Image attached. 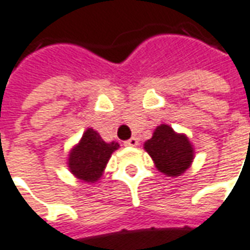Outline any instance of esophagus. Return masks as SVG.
<instances>
[{
	"label": "esophagus",
	"mask_w": 250,
	"mask_h": 250,
	"mask_svg": "<svg viewBox=\"0 0 250 250\" xmlns=\"http://www.w3.org/2000/svg\"><path fill=\"white\" fill-rule=\"evenodd\" d=\"M125 146H137L138 145V138H135V137H132L128 141H125Z\"/></svg>",
	"instance_id": "1"
}]
</instances>
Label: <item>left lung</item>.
<instances>
[{
  "label": "left lung",
  "mask_w": 250,
  "mask_h": 250,
  "mask_svg": "<svg viewBox=\"0 0 250 250\" xmlns=\"http://www.w3.org/2000/svg\"><path fill=\"white\" fill-rule=\"evenodd\" d=\"M144 147L153 159L156 168L167 176H179L191 166L194 149L185 134L175 132L169 125H160Z\"/></svg>",
  "instance_id": "8db88e82"
}]
</instances>
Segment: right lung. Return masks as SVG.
<instances>
[{
    "instance_id": "obj_1",
    "label": "right lung",
    "mask_w": 250,
    "mask_h": 250,
    "mask_svg": "<svg viewBox=\"0 0 250 250\" xmlns=\"http://www.w3.org/2000/svg\"><path fill=\"white\" fill-rule=\"evenodd\" d=\"M118 147V142H105L96 130L87 128L83 132L79 144L69 152V171L83 182H97L103 176L106 163Z\"/></svg>"
}]
</instances>
